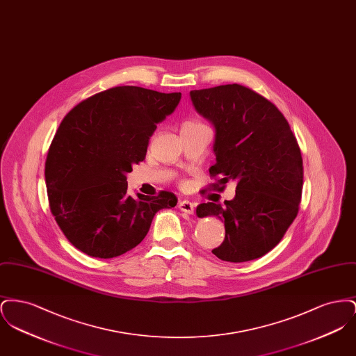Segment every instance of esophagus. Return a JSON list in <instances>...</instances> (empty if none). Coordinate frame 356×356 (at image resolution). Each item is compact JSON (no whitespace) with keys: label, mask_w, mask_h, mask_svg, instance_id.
Wrapping results in <instances>:
<instances>
[{"label":"esophagus","mask_w":356,"mask_h":356,"mask_svg":"<svg viewBox=\"0 0 356 356\" xmlns=\"http://www.w3.org/2000/svg\"><path fill=\"white\" fill-rule=\"evenodd\" d=\"M177 207H179V209L181 212H186V213H189V215H192L193 211H195V205H193V203L188 202V200H180L179 204H177Z\"/></svg>","instance_id":"1"}]
</instances>
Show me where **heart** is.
I'll return each instance as SVG.
<instances>
[{"label":"heart","mask_w":356,"mask_h":356,"mask_svg":"<svg viewBox=\"0 0 356 356\" xmlns=\"http://www.w3.org/2000/svg\"><path fill=\"white\" fill-rule=\"evenodd\" d=\"M196 125H204L203 122H200L199 120H186L183 122L181 128H188V127H196Z\"/></svg>","instance_id":"obj_1"}]
</instances>
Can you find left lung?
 <instances>
[{"instance_id":"left-lung-1","label":"left lung","mask_w":356,"mask_h":356,"mask_svg":"<svg viewBox=\"0 0 356 356\" xmlns=\"http://www.w3.org/2000/svg\"><path fill=\"white\" fill-rule=\"evenodd\" d=\"M195 109L215 127L216 163L209 168L222 189L236 181L224 204H200L199 218L218 216L225 237L212 250L224 261L243 263L270 252L299 212L303 159L283 113L266 97L238 84L191 90Z\"/></svg>"}]
</instances>
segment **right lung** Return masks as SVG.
<instances>
[{
	"label": "right lung",
	"instance_id": "add662e5",
	"mask_svg": "<svg viewBox=\"0 0 356 356\" xmlns=\"http://www.w3.org/2000/svg\"><path fill=\"white\" fill-rule=\"evenodd\" d=\"M181 99L140 86H116L76 105L61 121L45 163L51 215L69 241L111 259L147 236L153 216L177 197L128 196L127 173L145 159L149 137Z\"/></svg>",
	"mask_w": 356,
	"mask_h": 356
}]
</instances>
